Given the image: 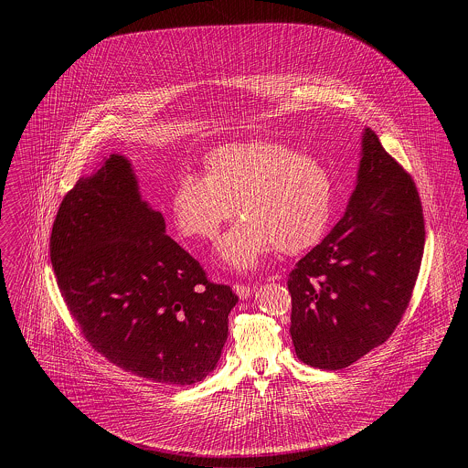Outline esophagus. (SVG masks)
Instances as JSON below:
<instances>
[{"instance_id":"obj_1","label":"esophagus","mask_w":468,"mask_h":468,"mask_svg":"<svg viewBox=\"0 0 468 468\" xmlns=\"http://www.w3.org/2000/svg\"><path fill=\"white\" fill-rule=\"evenodd\" d=\"M234 292L239 295V299H247V297L252 295V286H250V284L236 282V284H234Z\"/></svg>"}]
</instances>
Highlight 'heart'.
Wrapping results in <instances>:
<instances>
[{"label": "heart", "instance_id": "heart-1", "mask_svg": "<svg viewBox=\"0 0 468 468\" xmlns=\"http://www.w3.org/2000/svg\"><path fill=\"white\" fill-rule=\"evenodd\" d=\"M236 214L219 241L223 265L245 271L277 249L299 254L324 236L334 210V180L315 156L273 142L230 144L205 158V176L178 178L171 210L180 234L212 239Z\"/></svg>", "mask_w": 468, "mask_h": 468}]
</instances>
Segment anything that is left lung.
I'll list each match as a JSON object with an SVG mask.
<instances>
[{"label":"left lung","mask_w":468,"mask_h":468,"mask_svg":"<svg viewBox=\"0 0 468 468\" xmlns=\"http://www.w3.org/2000/svg\"><path fill=\"white\" fill-rule=\"evenodd\" d=\"M423 245L416 184L367 128L344 216L288 275L297 356L335 371L384 344L412 297Z\"/></svg>","instance_id":"left-lung-1"}]
</instances>
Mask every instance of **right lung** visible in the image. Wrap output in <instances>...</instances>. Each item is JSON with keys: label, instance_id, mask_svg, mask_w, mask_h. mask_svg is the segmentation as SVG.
Returning a JSON list of instances; mask_svg holds the SVG:
<instances>
[{"label": "right lung", "instance_id": "obj_1", "mask_svg": "<svg viewBox=\"0 0 468 468\" xmlns=\"http://www.w3.org/2000/svg\"><path fill=\"white\" fill-rule=\"evenodd\" d=\"M50 260L80 334L117 367L169 386L197 384L216 367L238 295L165 234L124 156L112 154L68 191Z\"/></svg>", "mask_w": 468, "mask_h": 468}]
</instances>
